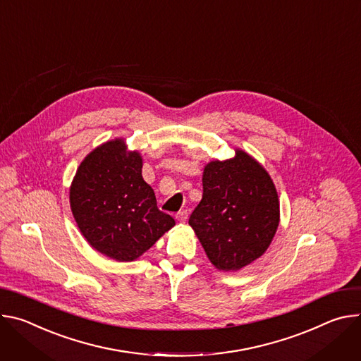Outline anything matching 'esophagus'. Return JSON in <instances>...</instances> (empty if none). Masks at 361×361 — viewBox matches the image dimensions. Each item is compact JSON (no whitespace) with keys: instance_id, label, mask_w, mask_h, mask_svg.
Returning a JSON list of instances; mask_svg holds the SVG:
<instances>
[{"instance_id":"obj_1","label":"esophagus","mask_w":361,"mask_h":361,"mask_svg":"<svg viewBox=\"0 0 361 361\" xmlns=\"http://www.w3.org/2000/svg\"><path fill=\"white\" fill-rule=\"evenodd\" d=\"M175 216H176V219H178L179 222L183 224V222L188 219V212H186V211H179Z\"/></svg>"}]
</instances>
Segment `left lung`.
Masks as SVG:
<instances>
[{
    "label": "left lung",
    "instance_id": "obj_1",
    "mask_svg": "<svg viewBox=\"0 0 361 361\" xmlns=\"http://www.w3.org/2000/svg\"><path fill=\"white\" fill-rule=\"evenodd\" d=\"M204 193L189 225L219 271H239L268 250L279 224L276 188L251 154L235 149L204 168Z\"/></svg>",
    "mask_w": 361,
    "mask_h": 361
}]
</instances>
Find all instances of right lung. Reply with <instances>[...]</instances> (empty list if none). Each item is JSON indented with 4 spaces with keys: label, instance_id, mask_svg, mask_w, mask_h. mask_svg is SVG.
I'll return each instance as SVG.
<instances>
[{
    "label": "right lung",
    "instance_id": "1",
    "mask_svg": "<svg viewBox=\"0 0 361 361\" xmlns=\"http://www.w3.org/2000/svg\"><path fill=\"white\" fill-rule=\"evenodd\" d=\"M143 159L123 137L104 142L80 164L70 186V208L86 241L97 252L129 262L175 226L160 212L142 176Z\"/></svg>",
    "mask_w": 361,
    "mask_h": 361
}]
</instances>
